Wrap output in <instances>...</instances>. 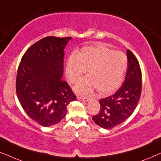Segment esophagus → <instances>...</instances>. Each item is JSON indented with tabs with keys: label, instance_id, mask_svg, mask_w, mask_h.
I'll list each match as a JSON object with an SVG mask.
<instances>
[{
	"label": "esophagus",
	"instance_id": "esophagus-1",
	"mask_svg": "<svg viewBox=\"0 0 161 161\" xmlns=\"http://www.w3.org/2000/svg\"><path fill=\"white\" fill-rule=\"evenodd\" d=\"M77 99H78V100L83 101V102H88V101H89V97H80V96L77 97Z\"/></svg>",
	"mask_w": 161,
	"mask_h": 161
}]
</instances>
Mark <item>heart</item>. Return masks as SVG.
I'll list each match as a JSON object with an SVG mask.
<instances>
[{"instance_id": "1", "label": "heart", "mask_w": 161, "mask_h": 161, "mask_svg": "<svg viewBox=\"0 0 161 161\" xmlns=\"http://www.w3.org/2000/svg\"><path fill=\"white\" fill-rule=\"evenodd\" d=\"M127 69V58L122 53L103 45L83 47L70 55L66 63V76L71 83L84 77L74 87L78 94H87L94 86L100 95H108L122 84Z\"/></svg>"}]
</instances>
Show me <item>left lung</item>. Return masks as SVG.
Masks as SVG:
<instances>
[{"label": "left lung", "instance_id": "obj_1", "mask_svg": "<svg viewBox=\"0 0 161 161\" xmlns=\"http://www.w3.org/2000/svg\"><path fill=\"white\" fill-rule=\"evenodd\" d=\"M128 67L120 89L113 95L100 100V112L92 117L94 123L104 129L122 124L133 113L142 93V71L139 63L130 50H127Z\"/></svg>", "mask_w": 161, "mask_h": 161}]
</instances>
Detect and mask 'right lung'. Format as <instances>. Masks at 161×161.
Returning a JSON list of instances; mask_svg holds the SVG:
<instances>
[{"label": "right lung", "mask_w": 161, "mask_h": 161, "mask_svg": "<svg viewBox=\"0 0 161 161\" xmlns=\"http://www.w3.org/2000/svg\"><path fill=\"white\" fill-rule=\"evenodd\" d=\"M72 38L47 36L23 55L17 74L16 92L24 111L43 127L60 122L67 105L76 100L63 80L64 48Z\"/></svg>", "instance_id": "add662e5"}]
</instances>
